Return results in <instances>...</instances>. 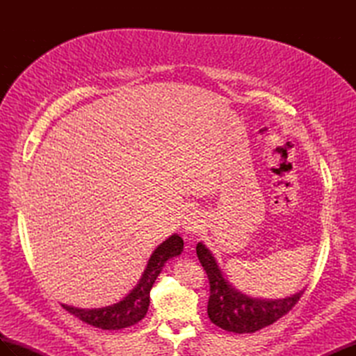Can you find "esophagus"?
<instances>
[{"label": "esophagus", "instance_id": "obj_1", "mask_svg": "<svg viewBox=\"0 0 356 356\" xmlns=\"http://www.w3.org/2000/svg\"><path fill=\"white\" fill-rule=\"evenodd\" d=\"M182 227H184L187 233H199L203 227V220L199 213L190 212L187 213L184 221H182Z\"/></svg>", "mask_w": 356, "mask_h": 356}]
</instances>
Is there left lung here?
Returning <instances> with one entry per match:
<instances>
[{"instance_id":"8db88e82","label":"left lung","mask_w":356,"mask_h":356,"mask_svg":"<svg viewBox=\"0 0 356 356\" xmlns=\"http://www.w3.org/2000/svg\"><path fill=\"white\" fill-rule=\"evenodd\" d=\"M199 261L208 275L211 296L208 301V316L215 325L232 332H255L272 325L286 315L298 303L305 289L300 293L277 300L251 298L234 289L224 277L211 251L203 243H197Z\"/></svg>"}]
</instances>
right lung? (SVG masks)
<instances>
[{"mask_svg": "<svg viewBox=\"0 0 356 356\" xmlns=\"http://www.w3.org/2000/svg\"><path fill=\"white\" fill-rule=\"evenodd\" d=\"M182 248H184V241L178 234H172L169 239L159 245L153 255L149 257L141 281L129 293L127 297L113 306H106L102 309H77L62 305V307L68 310L71 315L86 322V324L96 328L122 330L135 325L136 322L147 315L149 306V291H152L161 268H163L169 258L179 255Z\"/></svg>", "mask_w": 356, "mask_h": 356, "instance_id": "right-lung-1", "label": "right lung"}]
</instances>
